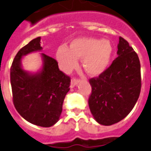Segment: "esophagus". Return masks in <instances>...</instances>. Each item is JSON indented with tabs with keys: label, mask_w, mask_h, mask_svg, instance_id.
Instances as JSON below:
<instances>
[{
	"label": "esophagus",
	"mask_w": 151,
	"mask_h": 151,
	"mask_svg": "<svg viewBox=\"0 0 151 151\" xmlns=\"http://www.w3.org/2000/svg\"><path fill=\"white\" fill-rule=\"evenodd\" d=\"M79 82H80L79 79H77V78H73V79L71 80V85H70L71 88H73L74 86H77Z\"/></svg>",
	"instance_id": "1"
}]
</instances>
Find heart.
Segmentation results:
<instances>
[{
    "label": "heart",
    "mask_w": 151,
    "mask_h": 151,
    "mask_svg": "<svg viewBox=\"0 0 151 151\" xmlns=\"http://www.w3.org/2000/svg\"><path fill=\"white\" fill-rule=\"evenodd\" d=\"M112 45L108 40L95 38L76 39L69 49L61 46L56 51V59L65 72H69L82 59V67L91 76L102 74L109 67L112 55Z\"/></svg>",
    "instance_id": "b5f03b06"
}]
</instances>
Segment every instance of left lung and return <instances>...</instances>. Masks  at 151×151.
<instances>
[{
	"instance_id": "1",
	"label": "left lung",
	"mask_w": 151,
	"mask_h": 151,
	"mask_svg": "<svg viewBox=\"0 0 151 151\" xmlns=\"http://www.w3.org/2000/svg\"><path fill=\"white\" fill-rule=\"evenodd\" d=\"M117 54L118 57L102 74L89 79L90 111L95 121L105 126L118 123L131 112L141 88L138 56L121 37Z\"/></svg>"
}]
</instances>
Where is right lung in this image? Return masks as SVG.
Instances as JSON below:
<instances>
[{
	"mask_svg": "<svg viewBox=\"0 0 151 151\" xmlns=\"http://www.w3.org/2000/svg\"><path fill=\"white\" fill-rule=\"evenodd\" d=\"M40 39H33L17 53L11 67V84L17 112L29 123L49 127L60 119L71 80L60 70L57 61L44 53H41L42 69L37 73L23 69L22 58L42 50Z\"/></svg>",
	"mask_w": 151,
	"mask_h": 151,
	"instance_id": "1",
	"label": "right lung"
}]
</instances>
